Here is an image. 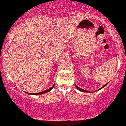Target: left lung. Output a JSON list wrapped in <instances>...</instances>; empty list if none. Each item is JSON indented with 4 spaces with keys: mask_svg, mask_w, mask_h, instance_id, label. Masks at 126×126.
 I'll list each match as a JSON object with an SVG mask.
<instances>
[{
    "mask_svg": "<svg viewBox=\"0 0 126 126\" xmlns=\"http://www.w3.org/2000/svg\"><path fill=\"white\" fill-rule=\"evenodd\" d=\"M108 83H109V82H108L107 83H106V84H105V85H104V86H102V87H101V88H100L99 90H101V89L103 88H104V87H105V86H106L108 84ZM75 87H76V88H77V90H79V91H81V92H85V93H87V92H90V91H87V90H83V89H82V88H79V87H77V86L76 85H75Z\"/></svg>",
    "mask_w": 126,
    "mask_h": 126,
    "instance_id": "left-lung-1",
    "label": "left lung"
}]
</instances>
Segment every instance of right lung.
Wrapping results in <instances>:
<instances>
[{
  "mask_svg": "<svg viewBox=\"0 0 126 126\" xmlns=\"http://www.w3.org/2000/svg\"><path fill=\"white\" fill-rule=\"evenodd\" d=\"M54 86H55V83H54V85H52V87H50V88L47 89V90H44V91H41V92H39V93H27L28 94H32V95H38V94H44V93H46L47 92H49L50 91H51L53 89V88L54 87Z\"/></svg>",
  "mask_w": 126,
  "mask_h": 126,
  "instance_id": "obj_1",
  "label": "right lung"
}]
</instances>
